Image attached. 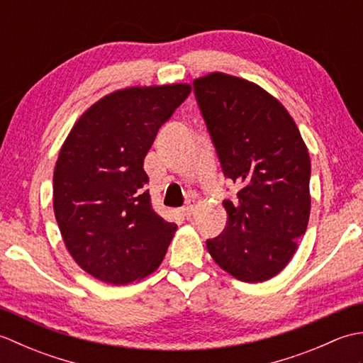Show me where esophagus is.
<instances>
[{"mask_svg": "<svg viewBox=\"0 0 363 363\" xmlns=\"http://www.w3.org/2000/svg\"><path fill=\"white\" fill-rule=\"evenodd\" d=\"M194 211H195V207H194V204H187V206H184L182 209H181V213L184 215V217H191V213H194Z\"/></svg>", "mask_w": 363, "mask_h": 363, "instance_id": "esophagus-1", "label": "esophagus"}]
</instances>
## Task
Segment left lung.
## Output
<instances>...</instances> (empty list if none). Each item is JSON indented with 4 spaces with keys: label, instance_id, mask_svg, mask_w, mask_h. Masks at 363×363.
I'll list each match as a JSON object with an SVG mask.
<instances>
[{
    "label": "left lung",
    "instance_id": "1",
    "mask_svg": "<svg viewBox=\"0 0 363 363\" xmlns=\"http://www.w3.org/2000/svg\"><path fill=\"white\" fill-rule=\"evenodd\" d=\"M194 87L223 173L240 187L223 201L226 228L206 242L207 251L238 281H268L306 234L309 151L287 109L257 84L215 72Z\"/></svg>",
    "mask_w": 363,
    "mask_h": 363
}]
</instances>
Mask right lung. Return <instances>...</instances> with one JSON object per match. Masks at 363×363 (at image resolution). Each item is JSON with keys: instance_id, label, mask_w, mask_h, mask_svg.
<instances>
[{"instance_id": "right-lung-1", "label": "right lung", "mask_w": 363, "mask_h": 363, "mask_svg": "<svg viewBox=\"0 0 363 363\" xmlns=\"http://www.w3.org/2000/svg\"><path fill=\"white\" fill-rule=\"evenodd\" d=\"M190 91V84L112 91L81 115L59 151L54 215L68 252L98 281H140L165 257L177 226L152 211L143 160Z\"/></svg>"}]
</instances>
